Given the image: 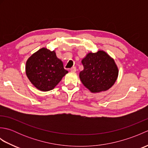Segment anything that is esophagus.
Returning <instances> with one entry per match:
<instances>
[{"label":"esophagus","instance_id":"esophagus-1","mask_svg":"<svg viewBox=\"0 0 148 148\" xmlns=\"http://www.w3.org/2000/svg\"><path fill=\"white\" fill-rule=\"evenodd\" d=\"M70 71L71 72H76V67H73L70 69Z\"/></svg>","mask_w":148,"mask_h":148}]
</instances>
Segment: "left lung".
<instances>
[{"label":"left lung","instance_id":"8db88e82","mask_svg":"<svg viewBox=\"0 0 148 148\" xmlns=\"http://www.w3.org/2000/svg\"><path fill=\"white\" fill-rule=\"evenodd\" d=\"M81 63L83 70L79 78L92 93L105 92L114 85L118 76V68L112 57L103 50L90 52Z\"/></svg>","mask_w":148,"mask_h":148}]
</instances>
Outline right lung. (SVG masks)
<instances>
[{"instance_id": "obj_1", "label": "right lung", "mask_w": 148, "mask_h": 148, "mask_svg": "<svg viewBox=\"0 0 148 148\" xmlns=\"http://www.w3.org/2000/svg\"><path fill=\"white\" fill-rule=\"evenodd\" d=\"M25 72L31 83L42 92L54 89L68 73L55 50L50 51L46 48L39 49L28 58Z\"/></svg>"}]
</instances>
